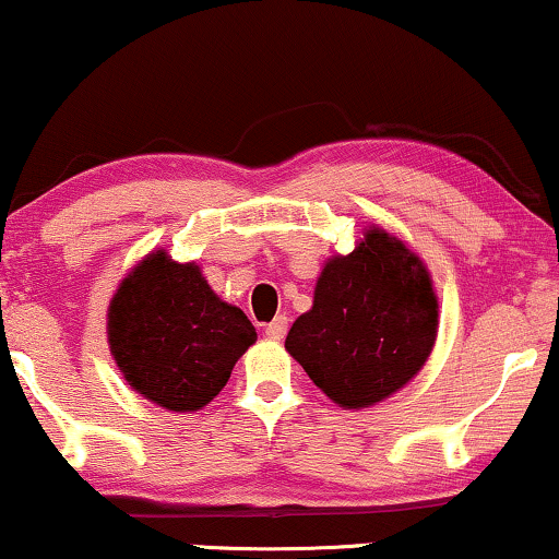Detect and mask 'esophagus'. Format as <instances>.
<instances>
[{
	"instance_id": "1",
	"label": "esophagus",
	"mask_w": 559,
	"mask_h": 559,
	"mask_svg": "<svg viewBox=\"0 0 559 559\" xmlns=\"http://www.w3.org/2000/svg\"><path fill=\"white\" fill-rule=\"evenodd\" d=\"M287 328H289V320L285 316H280L264 328V335H266V338H272V341H282V338H285Z\"/></svg>"
}]
</instances>
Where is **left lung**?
<instances>
[{"instance_id":"left-lung-1","label":"left lung","mask_w":559,"mask_h":559,"mask_svg":"<svg viewBox=\"0 0 559 559\" xmlns=\"http://www.w3.org/2000/svg\"><path fill=\"white\" fill-rule=\"evenodd\" d=\"M438 325L427 264L400 236L371 224L354 251L323 264L312 308L289 328L285 348L328 400L366 409L423 371Z\"/></svg>"}]
</instances>
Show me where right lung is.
<instances>
[{
	"instance_id": "1",
	"label": "right lung",
	"mask_w": 559,
	"mask_h": 559,
	"mask_svg": "<svg viewBox=\"0 0 559 559\" xmlns=\"http://www.w3.org/2000/svg\"><path fill=\"white\" fill-rule=\"evenodd\" d=\"M106 341L127 384L167 412H198L226 386L257 331L213 293L201 264L152 249L114 289Z\"/></svg>"
}]
</instances>
